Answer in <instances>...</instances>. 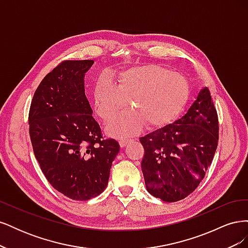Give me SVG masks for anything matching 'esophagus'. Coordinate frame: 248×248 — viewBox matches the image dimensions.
I'll return each instance as SVG.
<instances>
[{"label":"esophagus","instance_id":"obj_1","mask_svg":"<svg viewBox=\"0 0 248 248\" xmlns=\"http://www.w3.org/2000/svg\"><path fill=\"white\" fill-rule=\"evenodd\" d=\"M128 141H130V140H129V139L122 138V139H120V140H119V144H120V146H121V147L123 148V147H125V146L127 145V142H128Z\"/></svg>","mask_w":248,"mask_h":248}]
</instances>
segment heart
<instances>
[{"label":"heart","instance_id":"heart-1","mask_svg":"<svg viewBox=\"0 0 248 248\" xmlns=\"http://www.w3.org/2000/svg\"><path fill=\"white\" fill-rule=\"evenodd\" d=\"M117 86L101 77L93 88L96 114L110 122L128 101L130 110L108 126L110 136H132L144 125L160 129L172 123L183 111L190 94L187 79L159 65L134 66L118 77Z\"/></svg>","mask_w":248,"mask_h":248}]
</instances>
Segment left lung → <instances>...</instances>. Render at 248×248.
Listing matches in <instances>:
<instances>
[{
	"mask_svg": "<svg viewBox=\"0 0 248 248\" xmlns=\"http://www.w3.org/2000/svg\"><path fill=\"white\" fill-rule=\"evenodd\" d=\"M218 134V116L205 88L181 119L140 139L147 190L168 202L188 197L213 160Z\"/></svg>",
	"mask_w": 248,
	"mask_h": 248,
	"instance_id": "8db88e82",
	"label": "left lung"
}]
</instances>
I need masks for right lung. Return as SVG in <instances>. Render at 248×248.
Wrapping results in <instances>:
<instances>
[{"label":"right lung","instance_id":"1","mask_svg":"<svg viewBox=\"0 0 248 248\" xmlns=\"http://www.w3.org/2000/svg\"><path fill=\"white\" fill-rule=\"evenodd\" d=\"M93 60H65L36 89L29 131L36 159L49 184L76 201L107 188L119 142L104 140L85 94V73Z\"/></svg>","mask_w":248,"mask_h":248}]
</instances>
